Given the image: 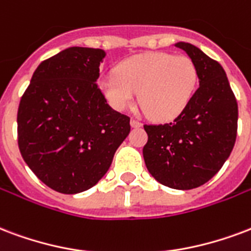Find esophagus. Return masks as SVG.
I'll list each match as a JSON object with an SVG mask.
<instances>
[{"mask_svg":"<svg viewBox=\"0 0 251 251\" xmlns=\"http://www.w3.org/2000/svg\"><path fill=\"white\" fill-rule=\"evenodd\" d=\"M131 126H132L133 128H139L141 127V123L139 120H136V119H131Z\"/></svg>","mask_w":251,"mask_h":251,"instance_id":"1","label":"esophagus"}]
</instances>
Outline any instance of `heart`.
<instances>
[{"label": "heart", "mask_w": 251, "mask_h": 251, "mask_svg": "<svg viewBox=\"0 0 251 251\" xmlns=\"http://www.w3.org/2000/svg\"><path fill=\"white\" fill-rule=\"evenodd\" d=\"M199 71L188 55L141 52L123 61L116 75L99 79V88L115 110L129 108L139 92V103L154 120H172L195 95Z\"/></svg>", "instance_id": "1"}]
</instances>
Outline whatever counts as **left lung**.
<instances>
[{
  "label": "left lung",
  "instance_id": "left-lung-1",
  "mask_svg": "<svg viewBox=\"0 0 251 251\" xmlns=\"http://www.w3.org/2000/svg\"><path fill=\"white\" fill-rule=\"evenodd\" d=\"M195 62L200 87L185 110L167 124H146L147 169L165 186L188 190L208 182L230 156L238 105L225 70L190 43H176Z\"/></svg>",
  "mask_w": 251,
  "mask_h": 251
}]
</instances>
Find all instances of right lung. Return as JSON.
<instances>
[{
	"label": "right lung",
	"instance_id": "obj_1",
	"mask_svg": "<svg viewBox=\"0 0 251 251\" xmlns=\"http://www.w3.org/2000/svg\"><path fill=\"white\" fill-rule=\"evenodd\" d=\"M104 50L69 47L34 71L17 115L18 147L49 188L75 195L95 185L131 131L97 80Z\"/></svg>",
	"mask_w": 251,
	"mask_h": 251
}]
</instances>
